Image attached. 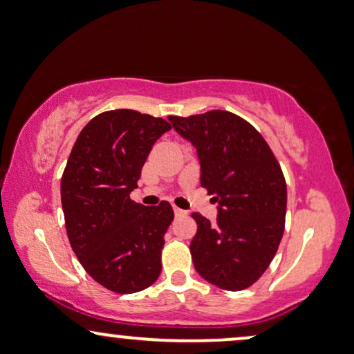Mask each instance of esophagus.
Listing matches in <instances>:
<instances>
[{
    "mask_svg": "<svg viewBox=\"0 0 354 354\" xmlns=\"http://www.w3.org/2000/svg\"><path fill=\"white\" fill-rule=\"evenodd\" d=\"M174 213H176L177 218L180 216H187V211L182 209V208H177V206H174Z\"/></svg>",
    "mask_w": 354,
    "mask_h": 354,
    "instance_id": "esophagus-1",
    "label": "esophagus"
}]
</instances>
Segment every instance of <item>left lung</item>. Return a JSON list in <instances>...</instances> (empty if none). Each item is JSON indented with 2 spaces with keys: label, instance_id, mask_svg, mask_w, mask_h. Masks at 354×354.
Segmentation results:
<instances>
[{
  "label": "left lung",
  "instance_id": "obj_1",
  "mask_svg": "<svg viewBox=\"0 0 354 354\" xmlns=\"http://www.w3.org/2000/svg\"><path fill=\"white\" fill-rule=\"evenodd\" d=\"M195 146L200 183L218 201L216 223L194 213L190 244L201 278L227 291L254 284L277 254L286 218V182L263 136L226 110L169 117Z\"/></svg>",
  "mask_w": 354,
  "mask_h": 354
}]
</instances>
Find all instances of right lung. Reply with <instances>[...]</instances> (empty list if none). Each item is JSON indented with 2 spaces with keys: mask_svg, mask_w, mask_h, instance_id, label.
<instances>
[{
  "mask_svg": "<svg viewBox=\"0 0 354 354\" xmlns=\"http://www.w3.org/2000/svg\"><path fill=\"white\" fill-rule=\"evenodd\" d=\"M171 125L136 110L99 113L77 136L62 177L66 234L77 260L118 295L151 286L160 274L172 206L130 198L153 145Z\"/></svg>",
  "mask_w": 354,
  "mask_h": 354,
  "instance_id": "obj_1",
  "label": "right lung"
}]
</instances>
